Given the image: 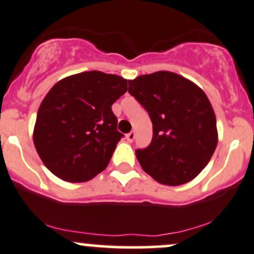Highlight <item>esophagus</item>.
<instances>
[{"label": "esophagus", "mask_w": 254, "mask_h": 254, "mask_svg": "<svg viewBox=\"0 0 254 254\" xmlns=\"http://www.w3.org/2000/svg\"><path fill=\"white\" fill-rule=\"evenodd\" d=\"M135 137H136V132H135V131H131V132H129L127 135V142H132L133 139H135Z\"/></svg>", "instance_id": "obj_1"}]
</instances>
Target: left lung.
I'll return each mask as SVG.
<instances>
[{"label":"left lung","instance_id":"1","mask_svg":"<svg viewBox=\"0 0 254 254\" xmlns=\"http://www.w3.org/2000/svg\"><path fill=\"white\" fill-rule=\"evenodd\" d=\"M127 90L153 123L151 143L136 150L143 171L168 186L194 179L210 161L218 139L205 93L182 75L165 70L130 80Z\"/></svg>","mask_w":254,"mask_h":254}]
</instances>
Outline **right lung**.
Listing matches in <instances>:
<instances>
[{
    "instance_id": "add662e5",
    "label": "right lung",
    "mask_w": 254,
    "mask_h": 254,
    "mask_svg": "<svg viewBox=\"0 0 254 254\" xmlns=\"http://www.w3.org/2000/svg\"><path fill=\"white\" fill-rule=\"evenodd\" d=\"M127 80L84 71L55 84L38 110L33 142L48 170L69 183L88 182L109 165L123 137L112 106Z\"/></svg>"
}]
</instances>
